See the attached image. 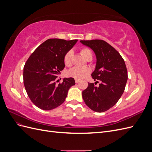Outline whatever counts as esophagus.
I'll return each instance as SVG.
<instances>
[{"instance_id": "1", "label": "esophagus", "mask_w": 152, "mask_h": 152, "mask_svg": "<svg viewBox=\"0 0 152 152\" xmlns=\"http://www.w3.org/2000/svg\"><path fill=\"white\" fill-rule=\"evenodd\" d=\"M75 83H78V82H79V81H80V80L79 79H75Z\"/></svg>"}]
</instances>
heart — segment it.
Here are the masks:
<instances>
[{
  "label": "heart",
  "mask_w": 152,
  "mask_h": 152,
  "mask_svg": "<svg viewBox=\"0 0 152 152\" xmlns=\"http://www.w3.org/2000/svg\"><path fill=\"white\" fill-rule=\"evenodd\" d=\"M81 54L85 58L89 54H92L91 50L88 48H83L80 51ZM72 51L70 50L68 51L65 56L64 58V63H65V65L70 66L72 63ZM90 73V70L89 68L86 67H74L70 69L67 73V74L69 77H71L74 78L76 79H82L85 78L87 75Z\"/></svg>",
  "instance_id": "b5f03b06"
}]
</instances>
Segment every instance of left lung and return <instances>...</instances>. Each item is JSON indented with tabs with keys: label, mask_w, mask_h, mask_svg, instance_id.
<instances>
[{
	"label": "left lung",
	"mask_w": 152,
	"mask_h": 152,
	"mask_svg": "<svg viewBox=\"0 0 152 152\" xmlns=\"http://www.w3.org/2000/svg\"><path fill=\"white\" fill-rule=\"evenodd\" d=\"M93 50L96 57L93 79L98 83H89L82 91V98L86 105L96 112H103L115 104L122 96L127 80V70L121 54L103 40H80Z\"/></svg>",
	"instance_id": "8db88e82"
}]
</instances>
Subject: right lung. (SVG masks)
<instances>
[{
    "mask_svg": "<svg viewBox=\"0 0 152 152\" xmlns=\"http://www.w3.org/2000/svg\"><path fill=\"white\" fill-rule=\"evenodd\" d=\"M78 40L49 39L40 44L26 61L23 68L24 86L36 107L50 110L61 105L68 91L75 84L73 78H64L56 84L58 75L65 68L64 58Z\"/></svg>",
    "mask_w": 152,
    "mask_h": 152,
    "instance_id": "add662e5",
    "label": "right lung"
}]
</instances>
